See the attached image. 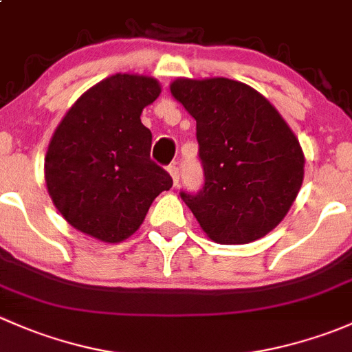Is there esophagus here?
Masks as SVG:
<instances>
[{"label":"esophagus","mask_w":352,"mask_h":352,"mask_svg":"<svg viewBox=\"0 0 352 352\" xmlns=\"http://www.w3.org/2000/svg\"><path fill=\"white\" fill-rule=\"evenodd\" d=\"M168 173H170V175H172V179H173V186H177V184H179V179H180L179 166L170 165V166H168Z\"/></svg>","instance_id":"34e87169"}]
</instances>
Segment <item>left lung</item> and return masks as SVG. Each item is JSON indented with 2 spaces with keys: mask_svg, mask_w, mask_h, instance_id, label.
<instances>
[{
  "mask_svg": "<svg viewBox=\"0 0 352 352\" xmlns=\"http://www.w3.org/2000/svg\"><path fill=\"white\" fill-rule=\"evenodd\" d=\"M196 119L204 186L180 192L216 243L262 239L289 211L303 182L305 156L281 113L257 90L228 78L170 85Z\"/></svg>",
  "mask_w": 352,
  "mask_h": 352,
  "instance_id": "obj_1",
  "label": "left lung"
}]
</instances>
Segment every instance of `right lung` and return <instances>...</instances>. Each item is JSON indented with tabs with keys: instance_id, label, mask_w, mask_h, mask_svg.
<instances>
[{
	"instance_id": "add662e5",
	"label": "right lung",
	"mask_w": 352,
	"mask_h": 352,
	"mask_svg": "<svg viewBox=\"0 0 352 352\" xmlns=\"http://www.w3.org/2000/svg\"><path fill=\"white\" fill-rule=\"evenodd\" d=\"M160 91L155 78L117 73L85 91L56 127L44 163L47 192L85 235L122 242L172 187L150 158L151 131L140 119Z\"/></svg>"
}]
</instances>
